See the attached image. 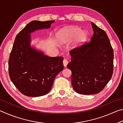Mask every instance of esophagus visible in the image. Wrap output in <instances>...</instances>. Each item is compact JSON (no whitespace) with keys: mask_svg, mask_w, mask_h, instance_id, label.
Returning a JSON list of instances; mask_svg holds the SVG:
<instances>
[{"mask_svg":"<svg viewBox=\"0 0 123 123\" xmlns=\"http://www.w3.org/2000/svg\"><path fill=\"white\" fill-rule=\"evenodd\" d=\"M63 66L66 67L67 66V65L68 63V60H67V59H64L63 60Z\"/></svg>","mask_w":123,"mask_h":123,"instance_id":"obj_1","label":"esophagus"}]
</instances>
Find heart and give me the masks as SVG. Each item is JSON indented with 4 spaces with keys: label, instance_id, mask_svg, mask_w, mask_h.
Returning a JSON list of instances; mask_svg holds the SVG:
<instances>
[{
    "label": "heart",
    "instance_id": "obj_1",
    "mask_svg": "<svg viewBox=\"0 0 123 123\" xmlns=\"http://www.w3.org/2000/svg\"><path fill=\"white\" fill-rule=\"evenodd\" d=\"M89 34L87 30H81V29L77 26H69L60 31L59 34V40L63 42L75 39L74 47H79L86 42Z\"/></svg>",
    "mask_w": 123,
    "mask_h": 123
}]
</instances>
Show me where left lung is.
<instances>
[{
  "instance_id": "8db88e82",
  "label": "left lung",
  "mask_w": 123,
  "mask_h": 123,
  "mask_svg": "<svg viewBox=\"0 0 123 123\" xmlns=\"http://www.w3.org/2000/svg\"><path fill=\"white\" fill-rule=\"evenodd\" d=\"M93 36L89 43L70 51L72 84L77 93L97 94L111 79L113 72V50L106 33L91 22Z\"/></svg>"
}]
</instances>
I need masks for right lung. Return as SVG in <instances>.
Instances as JSON below:
<instances>
[{
    "mask_svg": "<svg viewBox=\"0 0 123 123\" xmlns=\"http://www.w3.org/2000/svg\"><path fill=\"white\" fill-rule=\"evenodd\" d=\"M55 20H33L18 33L9 60V74L14 86L28 97L44 95L51 90L54 79L63 69L61 56L49 57L31 47V34L50 28Z\"/></svg>",
    "mask_w": 123,
    "mask_h": 123,
    "instance_id": "1",
    "label": "right lung"
}]
</instances>
